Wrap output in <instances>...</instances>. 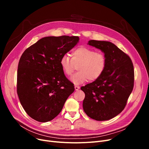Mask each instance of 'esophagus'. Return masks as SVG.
<instances>
[{"mask_svg":"<svg viewBox=\"0 0 149 149\" xmlns=\"http://www.w3.org/2000/svg\"><path fill=\"white\" fill-rule=\"evenodd\" d=\"M79 89H80V87L79 86H77V85L75 86V91H78Z\"/></svg>","mask_w":149,"mask_h":149,"instance_id":"34e87169","label":"esophagus"}]
</instances>
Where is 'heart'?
<instances>
[{"instance_id": "heart-1", "label": "heart", "mask_w": 149, "mask_h": 149, "mask_svg": "<svg viewBox=\"0 0 149 149\" xmlns=\"http://www.w3.org/2000/svg\"><path fill=\"white\" fill-rule=\"evenodd\" d=\"M72 58L67 54L63 55L60 60V65L63 72L68 76L72 74L75 66L79 72L70 79L75 84H80L89 81H95L104 72L107 60L101 52L84 46L74 49L71 52Z\"/></svg>"}]
</instances>
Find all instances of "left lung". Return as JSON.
<instances>
[{
	"label": "left lung",
	"instance_id": "obj_1",
	"mask_svg": "<svg viewBox=\"0 0 149 149\" xmlns=\"http://www.w3.org/2000/svg\"><path fill=\"white\" fill-rule=\"evenodd\" d=\"M88 45L104 52L107 63L99 79L81 88L85 93L83 110L92 119L109 120L126 105L134 88V65L129 56L110 42L91 40Z\"/></svg>",
	"mask_w": 149,
	"mask_h": 149
}]
</instances>
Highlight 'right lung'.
I'll return each mask as SVG.
<instances>
[{
	"mask_svg": "<svg viewBox=\"0 0 149 149\" xmlns=\"http://www.w3.org/2000/svg\"><path fill=\"white\" fill-rule=\"evenodd\" d=\"M78 36H49L27 48L20 58L17 92L20 102L33 119L45 123L61 111L75 90L63 71L60 60L79 42Z\"/></svg>",
	"mask_w": 149,
	"mask_h": 149,
	"instance_id": "1",
	"label": "right lung"
}]
</instances>
